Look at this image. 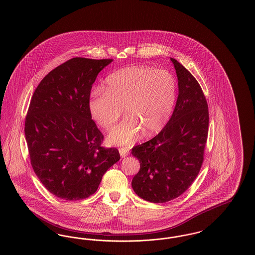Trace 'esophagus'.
Here are the masks:
<instances>
[{
  "instance_id": "esophagus-1",
  "label": "esophagus",
  "mask_w": 255,
  "mask_h": 255,
  "mask_svg": "<svg viewBox=\"0 0 255 255\" xmlns=\"http://www.w3.org/2000/svg\"><path fill=\"white\" fill-rule=\"evenodd\" d=\"M120 154L122 158H125L129 155V150L127 148H120Z\"/></svg>"
}]
</instances>
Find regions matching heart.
Returning <instances> with one entry per match:
<instances>
[{
	"mask_svg": "<svg viewBox=\"0 0 255 255\" xmlns=\"http://www.w3.org/2000/svg\"><path fill=\"white\" fill-rule=\"evenodd\" d=\"M104 92L95 91L89 100L94 120L109 130L126 119L107 136L111 145L127 146L144 132L145 136L159 133L169 122L177 98V83L171 73L147 66H130L111 73Z\"/></svg>",
	"mask_w": 255,
	"mask_h": 255,
	"instance_id": "b5f03b06",
	"label": "heart"
}]
</instances>
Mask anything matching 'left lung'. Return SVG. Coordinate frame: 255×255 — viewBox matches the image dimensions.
I'll return each instance as SVG.
<instances>
[{
  "label": "left lung",
  "mask_w": 255,
  "mask_h": 255,
  "mask_svg": "<svg viewBox=\"0 0 255 255\" xmlns=\"http://www.w3.org/2000/svg\"><path fill=\"white\" fill-rule=\"evenodd\" d=\"M170 60L179 86L174 112L155 137L132 149L140 163L132 181L133 191L155 204L178 198L194 182L204 160L208 133V107L201 86L182 64Z\"/></svg>",
  "instance_id": "8db88e82"
}]
</instances>
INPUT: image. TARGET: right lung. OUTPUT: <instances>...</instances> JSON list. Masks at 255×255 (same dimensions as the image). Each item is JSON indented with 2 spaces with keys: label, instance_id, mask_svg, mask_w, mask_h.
<instances>
[{
  "label": "right lung",
  "instance_id": "1",
  "mask_svg": "<svg viewBox=\"0 0 255 255\" xmlns=\"http://www.w3.org/2000/svg\"><path fill=\"white\" fill-rule=\"evenodd\" d=\"M112 61L70 59L43 78L30 100L24 123L30 162L57 198L90 197L121 158L118 149L100 146L103 134L89 109L92 86Z\"/></svg>",
  "mask_w": 255,
  "mask_h": 255
}]
</instances>
